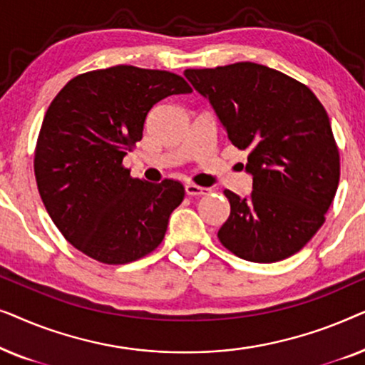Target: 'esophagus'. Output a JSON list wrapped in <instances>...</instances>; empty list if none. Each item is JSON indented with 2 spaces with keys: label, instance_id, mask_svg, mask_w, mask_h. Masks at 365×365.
I'll return each mask as SVG.
<instances>
[{
  "label": "esophagus",
  "instance_id": "1",
  "mask_svg": "<svg viewBox=\"0 0 365 365\" xmlns=\"http://www.w3.org/2000/svg\"><path fill=\"white\" fill-rule=\"evenodd\" d=\"M186 194L187 196H206V194L211 192V189L209 187H201V186H196V184H186Z\"/></svg>",
  "mask_w": 365,
  "mask_h": 365
}]
</instances>
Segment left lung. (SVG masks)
I'll return each mask as SVG.
<instances>
[{"label":"left lung","instance_id":"8db88e82","mask_svg":"<svg viewBox=\"0 0 365 365\" xmlns=\"http://www.w3.org/2000/svg\"><path fill=\"white\" fill-rule=\"evenodd\" d=\"M209 99L229 141L247 151L252 192L226 189L231 214L217 237L251 262H277L301 251L326 221L341 161L331 121L306 84L256 63L186 69Z\"/></svg>","mask_w":365,"mask_h":365}]
</instances>
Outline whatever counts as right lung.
<instances>
[{"mask_svg": "<svg viewBox=\"0 0 365 365\" xmlns=\"http://www.w3.org/2000/svg\"><path fill=\"white\" fill-rule=\"evenodd\" d=\"M192 89L184 78L128 64L73 78L44 114L34 176L64 239L104 264H128L163 242L184 199L179 181L134 179L123 166L154 104Z\"/></svg>", "mask_w": 365, "mask_h": 365, "instance_id": "1", "label": "right lung"}]
</instances>
